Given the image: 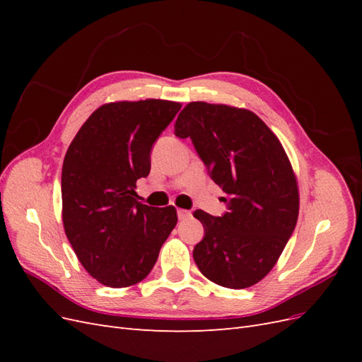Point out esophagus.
Masks as SVG:
<instances>
[{"label":"esophagus","mask_w":362,"mask_h":362,"mask_svg":"<svg viewBox=\"0 0 362 362\" xmlns=\"http://www.w3.org/2000/svg\"><path fill=\"white\" fill-rule=\"evenodd\" d=\"M192 217V213L187 210H178V218L180 221H187V218Z\"/></svg>","instance_id":"34e87169"}]
</instances>
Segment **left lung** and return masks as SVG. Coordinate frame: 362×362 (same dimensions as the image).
<instances>
[{"mask_svg": "<svg viewBox=\"0 0 362 362\" xmlns=\"http://www.w3.org/2000/svg\"><path fill=\"white\" fill-rule=\"evenodd\" d=\"M175 136L190 137L211 180L223 190L226 213L193 216L204 238L193 258L217 286L242 290L259 282L276 264L299 214V190L278 137L245 108L190 103Z\"/></svg>", "mask_w": 362, "mask_h": 362, "instance_id": "left-lung-1", "label": "left lung"}]
</instances>
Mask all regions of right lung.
Wrapping results in <instances>:
<instances>
[{"label":"right lung","mask_w":362,"mask_h":362,"mask_svg":"<svg viewBox=\"0 0 362 362\" xmlns=\"http://www.w3.org/2000/svg\"><path fill=\"white\" fill-rule=\"evenodd\" d=\"M164 100L110 103L76 133L62 169L63 226L83 267L112 288L134 286L157 262L177 210L137 201L156 140L180 112Z\"/></svg>","instance_id":"add662e5"}]
</instances>
